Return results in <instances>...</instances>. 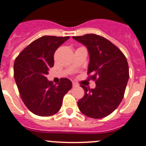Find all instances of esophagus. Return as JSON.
Returning a JSON list of instances; mask_svg holds the SVG:
<instances>
[{"mask_svg":"<svg viewBox=\"0 0 146 146\" xmlns=\"http://www.w3.org/2000/svg\"><path fill=\"white\" fill-rule=\"evenodd\" d=\"M72 86H73V87H78V84H77L76 83H74V82H73V83H72Z\"/></svg>","mask_w":146,"mask_h":146,"instance_id":"obj_1","label":"esophagus"}]
</instances>
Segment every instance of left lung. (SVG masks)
I'll return each mask as SVG.
<instances>
[{"label":"left lung","instance_id":"obj_1","mask_svg":"<svg viewBox=\"0 0 146 146\" xmlns=\"http://www.w3.org/2000/svg\"><path fill=\"white\" fill-rule=\"evenodd\" d=\"M72 38L87 46L90 56L87 73L96 80L94 89L80 85L85 93L78 102L79 109L92 118L106 117L123 100L129 79L127 59L117 46L102 36L87 34Z\"/></svg>","mask_w":146,"mask_h":146}]
</instances>
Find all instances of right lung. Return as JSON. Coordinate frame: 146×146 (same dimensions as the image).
I'll return each instance as SVG.
<instances>
[{
  "mask_svg": "<svg viewBox=\"0 0 146 146\" xmlns=\"http://www.w3.org/2000/svg\"><path fill=\"white\" fill-rule=\"evenodd\" d=\"M69 37L43 36L34 40L16 57L14 78L24 104L39 116H51L59 111L72 81L61 78L56 85L46 78L54 65L55 51Z\"/></svg>",
  "mask_w": 146,
  "mask_h": 146,
  "instance_id": "add662e5",
  "label": "right lung"
}]
</instances>
